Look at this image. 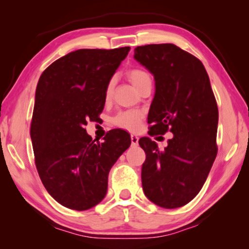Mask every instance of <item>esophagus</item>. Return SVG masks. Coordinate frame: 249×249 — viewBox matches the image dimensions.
Segmentation results:
<instances>
[{
    "instance_id": "esophagus-1",
    "label": "esophagus",
    "mask_w": 249,
    "mask_h": 249,
    "mask_svg": "<svg viewBox=\"0 0 249 249\" xmlns=\"http://www.w3.org/2000/svg\"><path fill=\"white\" fill-rule=\"evenodd\" d=\"M138 141H139V138L137 137V136H136V135H131V145H132V146L138 145Z\"/></svg>"
}]
</instances>
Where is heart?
<instances>
[{
	"mask_svg": "<svg viewBox=\"0 0 249 249\" xmlns=\"http://www.w3.org/2000/svg\"><path fill=\"white\" fill-rule=\"evenodd\" d=\"M127 77L129 78V80L131 81V84L134 85L137 90L141 89L145 84L152 83L151 76H149L146 71L142 69H130L127 72ZM114 84V79H110L107 85V87H105L104 100L107 103L111 101L112 95H113ZM142 118H144V113H142V111H122L113 118V124L117 125V127L125 129V130L137 131L139 127H141V122L142 120Z\"/></svg>",
	"mask_w": 249,
	"mask_h": 249,
	"instance_id": "1",
	"label": "heart"
}]
</instances>
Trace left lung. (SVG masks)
<instances>
[{"instance_id":"1","label":"left lung","mask_w":249,"mask_h":249,"mask_svg":"<svg viewBox=\"0 0 249 249\" xmlns=\"http://www.w3.org/2000/svg\"><path fill=\"white\" fill-rule=\"evenodd\" d=\"M134 57L155 80L148 134H173L164 149L151 138L139 139L146 154L142 190L156 205L181 207L202 189L217 154L219 111L209 74L196 56L175 44L138 46Z\"/></svg>"}]
</instances>
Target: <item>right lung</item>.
<instances>
[{
	"instance_id": "add662e5",
	"label": "right lung",
	"mask_w": 249,
	"mask_h": 249,
	"mask_svg": "<svg viewBox=\"0 0 249 249\" xmlns=\"http://www.w3.org/2000/svg\"><path fill=\"white\" fill-rule=\"evenodd\" d=\"M129 50H77L54 61L37 84L30 127L35 164L50 195L68 209L102 202L108 172L131 144L120 129L108 131L103 142L85 129L103 111L105 87Z\"/></svg>"
}]
</instances>
